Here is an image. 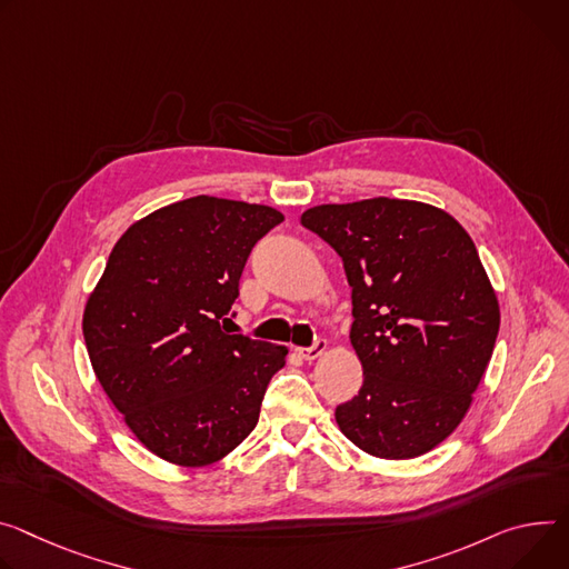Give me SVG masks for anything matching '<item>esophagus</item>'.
<instances>
[{"instance_id":"obj_1","label":"esophagus","mask_w":569,"mask_h":569,"mask_svg":"<svg viewBox=\"0 0 569 569\" xmlns=\"http://www.w3.org/2000/svg\"><path fill=\"white\" fill-rule=\"evenodd\" d=\"M325 349H327V340H318L313 347H297L295 353L303 360H316L318 356L325 353Z\"/></svg>"}]
</instances>
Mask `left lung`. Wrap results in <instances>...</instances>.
Segmentation results:
<instances>
[{
    "label": "left lung",
    "mask_w": 569,
    "mask_h": 569,
    "mask_svg": "<svg viewBox=\"0 0 569 569\" xmlns=\"http://www.w3.org/2000/svg\"><path fill=\"white\" fill-rule=\"evenodd\" d=\"M301 224L342 258L351 286L358 395L340 431L377 458H416L472 406L499 333V301L479 251L449 213L412 199L322 203Z\"/></svg>",
    "instance_id": "obj_1"
}]
</instances>
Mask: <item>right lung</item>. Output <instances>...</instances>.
Listing matches in <instances>:
<instances>
[{"label": "right lung", "mask_w": 569, "mask_h": 569, "mask_svg": "<svg viewBox=\"0 0 569 569\" xmlns=\"http://www.w3.org/2000/svg\"><path fill=\"white\" fill-rule=\"evenodd\" d=\"M283 213L197 194L133 222L83 311L97 381L131 433L159 458L203 468L256 427L288 349L229 336L251 247Z\"/></svg>", "instance_id": "obj_1"}]
</instances>
